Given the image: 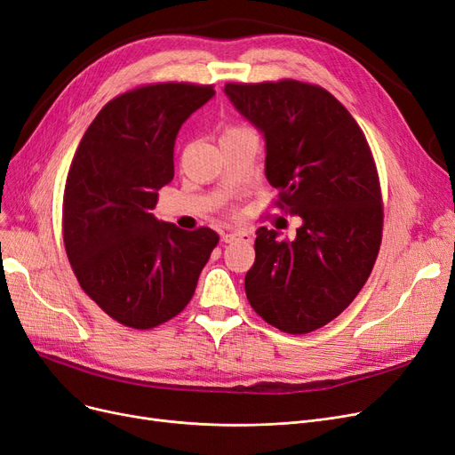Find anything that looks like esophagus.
Segmentation results:
<instances>
[{
    "label": "esophagus",
    "instance_id": "esophagus-1",
    "mask_svg": "<svg viewBox=\"0 0 455 455\" xmlns=\"http://www.w3.org/2000/svg\"><path fill=\"white\" fill-rule=\"evenodd\" d=\"M225 243H234V242H253V234L247 230H234V232H227L223 234L221 238Z\"/></svg>",
    "mask_w": 455,
    "mask_h": 455
}]
</instances>
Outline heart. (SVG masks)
Returning a JSON list of instances; mask_svg holds the SVG:
<instances>
[{"label":"heart","mask_w":455,"mask_h":455,"mask_svg":"<svg viewBox=\"0 0 455 455\" xmlns=\"http://www.w3.org/2000/svg\"><path fill=\"white\" fill-rule=\"evenodd\" d=\"M228 131H234V129H228ZM228 131H227V132H228Z\"/></svg>","instance_id":"b5f03b06"}]
</instances>
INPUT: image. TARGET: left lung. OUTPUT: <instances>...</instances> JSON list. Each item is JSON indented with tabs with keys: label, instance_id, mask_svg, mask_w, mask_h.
Returning a JSON list of instances; mask_svg holds the SVG:
<instances>
[{
	"label": "left lung",
	"instance_id": "8db88e82",
	"mask_svg": "<svg viewBox=\"0 0 455 455\" xmlns=\"http://www.w3.org/2000/svg\"><path fill=\"white\" fill-rule=\"evenodd\" d=\"M225 93L262 134L277 204L301 217L291 242L257 230L247 299L267 324L313 331L348 307L379 255L382 198L371 149L355 117L318 86L227 84Z\"/></svg>",
	"mask_w": 455,
	"mask_h": 455
}]
</instances>
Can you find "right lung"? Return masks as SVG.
Instances as JSON below:
<instances>
[{"label": "right lung", "mask_w": 455, "mask_h": 455, "mask_svg": "<svg viewBox=\"0 0 455 455\" xmlns=\"http://www.w3.org/2000/svg\"><path fill=\"white\" fill-rule=\"evenodd\" d=\"M212 86L156 84L112 99L78 144L63 195V242L80 287L125 326L148 330L189 304L219 236L159 221L180 127Z\"/></svg>", "instance_id": "add662e5"}]
</instances>
